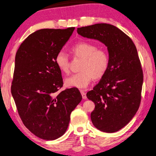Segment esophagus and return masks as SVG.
<instances>
[{"label": "esophagus", "mask_w": 156, "mask_h": 156, "mask_svg": "<svg viewBox=\"0 0 156 156\" xmlns=\"http://www.w3.org/2000/svg\"><path fill=\"white\" fill-rule=\"evenodd\" d=\"M80 92H81V94H82V96L83 99L87 98V95H86V92L83 91V90H81Z\"/></svg>", "instance_id": "obj_1"}]
</instances>
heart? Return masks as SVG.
Listing matches in <instances>:
<instances>
[{"label": "heart", "mask_w": 156, "mask_h": 156, "mask_svg": "<svg viewBox=\"0 0 156 156\" xmlns=\"http://www.w3.org/2000/svg\"><path fill=\"white\" fill-rule=\"evenodd\" d=\"M71 53L74 58L82 59L80 69L81 72L67 78L65 84L69 87L84 89L93 79L102 78L109 66V55L104 49L98 48L96 45L89 42H80L71 48ZM55 64L62 73L69 72L68 56L60 51L55 58Z\"/></svg>", "instance_id": "heart-1"}]
</instances>
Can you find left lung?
<instances>
[{
    "mask_svg": "<svg viewBox=\"0 0 156 156\" xmlns=\"http://www.w3.org/2000/svg\"><path fill=\"white\" fill-rule=\"evenodd\" d=\"M77 33L107 47L109 66L87 96L95 103L91 113L94 127L107 133L117 132L129 122L141 103L144 76L136 46L127 34L112 24L82 27L77 28Z\"/></svg>",
    "mask_w": 156,
    "mask_h": 156,
    "instance_id": "8db88e82",
    "label": "left lung"
}]
</instances>
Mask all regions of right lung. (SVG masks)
<instances>
[{"mask_svg": "<svg viewBox=\"0 0 156 156\" xmlns=\"http://www.w3.org/2000/svg\"><path fill=\"white\" fill-rule=\"evenodd\" d=\"M74 30L36 31L22 43L15 55L11 93L18 113L31 133L45 140L65 134L72 111L82 99L77 88L58 92L63 81L55 58Z\"/></svg>", "mask_w": 156, "mask_h": 156, "instance_id": "1", "label": "right lung"}]
</instances>
